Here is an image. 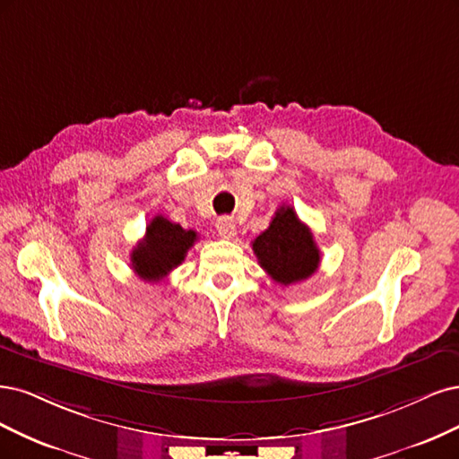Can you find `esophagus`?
Instances as JSON below:
<instances>
[{
    "instance_id": "1",
    "label": "esophagus",
    "mask_w": 459,
    "mask_h": 459,
    "mask_svg": "<svg viewBox=\"0 0 459 459\" xmlns=\"http://www.w3.org/2000/svg\"><path fill=\"white\" fill-rule=\"evenodd\" d=\"M215 229H217V234L221 236V238H225V240H232L236 236V223L230 217H219L215 223Z\"/></svg>"
}]
</instances>
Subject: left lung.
Listing matches in <instances>:
<instances>
[{
    "mask_svg": "<svg viewBox=\"0 0 459 459\" xmlns=\"http://www.w3.org/2000/svg\"><path fill=\"white\" fill-rule=\"evenodd\" d=\"M261 267L274 282L290 286L313 276L320 264V251L313 232L301 223L290 205L280 208L269 229L251 242Z\"/></svg>",
    "mask_w": 459,
    "mask_h": 459,
    "instance_id": "1",
    "label": "left lung"
}]
</instances>
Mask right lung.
Returning <instances> with one entry per match:
<instances>
[{"mask_svg": "<svg viewBox=\"0 0 459 459\" xmlns=\"http://www.w3.org/2000/svg\"><path fill=\"white\" fill-rule=\"evenodd\" d=\"M198 234L185 230L169 219L156 215L146 227L144 238L131 251V267L144 282H160L185 261Z\"/></svg>", "mask_w": 459, "mask_h": 459, "instance_id": "obj_1", "label": "right lung"}]
</instances>
